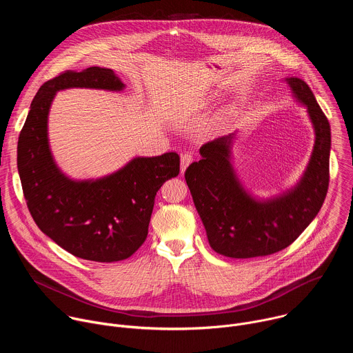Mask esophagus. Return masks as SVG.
I'll return each mask as SVG.
<instances>
[{
	"mask_svg": "<svg viewBox=\"0 0 353 353\" xmlns=\"http://www.w3.org/2000/svg\"><path fill=\"white\" fill-rule=\"evenodd\" d=\"M192 155L190 154V152H185V154H183L181 157H180V170H181V173H184L185 172V169H187V166L192 162Z\"/></svg>",
	"mask_w": 353,
	"mask_h": 353,
	"instance_id": "obj_1",
	"label": "esophagus"
}]
</instances>
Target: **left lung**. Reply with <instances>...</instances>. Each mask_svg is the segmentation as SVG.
I'll return each mask as SVG.
<instances>
[{"mask_svg": "<svg viewBox=\"0 0 353 353\" xmlns=\"http://www.w3.org/2000/svg\"><path fill=\"white\" fill-rule=\"evenodd\" d=\"M286 82L307 108L316 132L309 166L296 187L265 201L251 196L230 163L234 134L204 143L201 159L185 170L194 205L218 254L232 259L274 254L290 245L323 207L330 183V123L305 81L286 78Z\"/></svg>", "mask_w": 353, "mask_h": 353, "instance_id": "obj_1", "label": "left lung"}]
</instances>
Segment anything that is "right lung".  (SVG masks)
Listing matches in <instances>:
<instances>
[{"label": "right lung", "instance_id": "right-lung-1", "mask_svg": "<svg viewBox=\"0 0 353 353\" xmlns=\"http://www.w3.org/2000/svg\"><path fill=\"white\" fill-rule=\"evenodd\" d=\"M68 88L121 90L109 68L65 71L44 82L18 139V172L29 212L39 226L75 257L113 263L131 257L148 236L155 195L180 172L176 152L135 158L97 180L75 181L57 168L47 138V117L54 94Z\"/></svg>", "mask_w": 353, "mask_h": 353}]
</instances>
